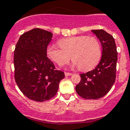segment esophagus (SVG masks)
Wrapping results in <instances>:
<instances>
[{
	"label": "esophagus",
	"mask_w": 130,
	"mask_h": 130,
	"mask_svg": "<svg viewBox=\"0 0 130 130\" xmlns=\"http://www.w3.org/2000/svg\"><path fill=\"white\" fill-rule=\"evenodd\" d=\"M72 75L71 73H68V72H65V76H70Z\"/></svg>",
	"instance_id": "obj_1"
}]
</instances>
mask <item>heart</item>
Here are the masks:
<instances>
[{
  "mask_svg": "<svg viewBox=\"0 0 130 130\" xmlns=\"http://www.w3.org/2000/svg\"><path fill=\"white\" fill-rule=\"evenodd\" d=\"M61 48L53 45L47 46V55L59 66L67 64L69 60L74 66L82 71H89L94 68L102 57V47L100 41L94 37L76 36L59 40Z\"/></svg>",
  "mask_w": 130,
  "mask_h": 130,
  "instance_id": "obj_1",
  "label": "heart"
}]
</instances>
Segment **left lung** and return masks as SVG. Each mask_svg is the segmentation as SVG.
I'll return each mask as SVG.
<instances>
[{"label": "left lung", "instance_id": "1", "mask_svg": "<svg viewBox=\"0 0 130 130\" xmlns=\"http://www.w3.org/2000/svg\"><path fill=\"white\" fill-rule=\"evenodd\" d=\"M101 42L102 56L97 67L80 74L81 81L76 85L77 94L86 100H97L105 96L114 84L116 76L118 52L115 40L106 31L92 30Z\"/></svg>", "mask_w": 130, "mask_h": 130}]
</instances>
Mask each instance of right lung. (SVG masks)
Returning <instances> with one entry per match:
<instances>
[{
    "instance_id": "obj_1",
    "label": "right lung",
    "mask_w": 130,
    "mask_h": 130,
    "mask_svg": "<svg viewBox=\"0 0 130 130\" xmlns=\"http://www.w3.org/2000/svg\"><path fill=\"white\" fill-rule=\"evenodd\" d=\"M49 31L33 28L20 37L14 51V79L26 97L43 102L56 95L64 72L56 70L47 56V47L52 39Z\"/></svg>"
}]
</instances>
